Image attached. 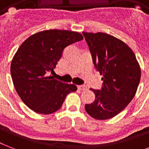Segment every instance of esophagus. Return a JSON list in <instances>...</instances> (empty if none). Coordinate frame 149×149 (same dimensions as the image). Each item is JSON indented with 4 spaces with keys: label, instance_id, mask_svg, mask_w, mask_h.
Masks as SVG:
<instances>
[{
    "label": "esophagus",
    "instance_id": "34e87169",
    "mask_svg": "<svg viewBox=\"0 0 149 149\" xmlns=\"http://www.w3.org/2000/svg\"><path fill=\"white\" fill-rule=\"evenodd\" d=\"M77 88L79 89V91H86L87 90V87L84 85H80V86H77Z\"/></svg>",
    "mask_w": 149,
    "mask_h": 149
}]
</instances>
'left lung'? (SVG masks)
<instances>
[{
	"label": "left lung",
	"mask_w": 149,
	"mask_h": 149,
	"mask_svg": "<svg viewBox=\"0 0 149 149\" xmlns=\"http://www.w3.org/2000/svg\"><path fill=\"white\" fill-rule=\"evenodd\" d=\"M83 35L104 81L100 91L91 89L95 100L86 104L85 110L95 119H110L121 112L134 97L141 68L133 51L123 41L103 32Z\"/></svg>",
	"instance_id": "8db88e82"
}]
</instances>
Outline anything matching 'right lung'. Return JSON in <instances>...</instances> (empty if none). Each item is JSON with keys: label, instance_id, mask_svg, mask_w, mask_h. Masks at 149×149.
Masks as SVG:
<instances>
[{"label": "right lung", "instance_id": "obj_1", "mask_svg": "<svg viewBox=\"0 0 149 149\" xmlns=\"http://www.w3.org/2000/svg\"><path fill=\"white\" fill-rule=\"evenodd\" d=\"M77 31L51 29L39 31L27 38L10 63L13 84L22 101L36 113L49 114L60 108L74 84H64L48 76L62 57L65 48L81 41Z\"/></svg>", "mask_w": 149, "mask_h": 149}]
</instances>
